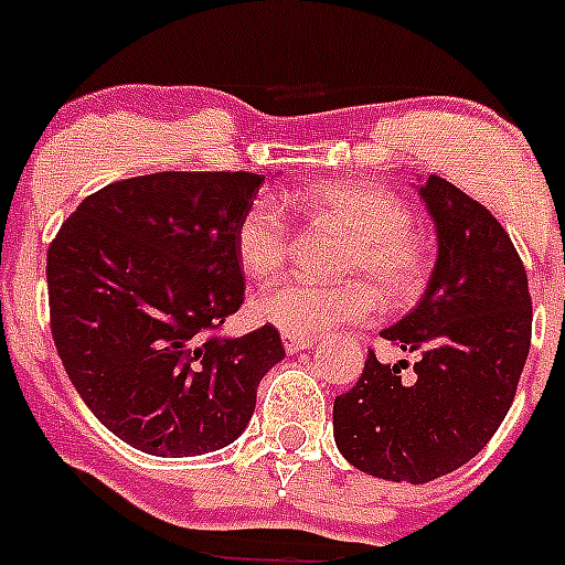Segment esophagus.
Returning a JSON list of instances; mask_svg holds the SVG:
<instances>
[{
    "label": "esophagus",
    "instance_id": "obj_1",
    "mask_svg": "<svg viewBox=\"0 0 565 565\" xmlns=\"http://www.w3.org/2000/svg\"><path fill=\"white\" fill-rule=\"evenodd\" d=\"M282 344H286L288 353H299V350H308V347H313V339H310V335L282 333Z\"/></svg>",
    "mask_w": 565,
    "mask_h": 565
}]
</instances>
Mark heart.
I'll list each match as a JSON object with an SVG mask.
<instances>
[{"mask_svg":"<svg viewBox=\"0 0 565 565\" xmlns=\"http://www.w3.org/2000/svg\"><path fill=\"white\" fill-rule=\"evenodd\" d=\"M297 204L347 232L339 274L361 279H291L257 299L263 322L313 339L339 324L370 322L377 297L390 308H406L426 291L431 255L412 230V210L401 195L372 181H324L297 193ZM291 246L294 230L282 206L257 199L243 210L235 226V255L248 277L277 279L286 271Z\"/></svg>","mask_w":565,"mask_h":565,"instance_id":"heart-1","label":"heart"}]
</instances>
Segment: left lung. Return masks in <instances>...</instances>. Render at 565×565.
<instances>
[{
  "mask_svg": "<svg viewBox=\"0 0 565 565\" xmlns=\"http://www.w3.org/2000/svg\"><path fill=\"white\" fill-rule=\"evenodd\" d=\"M439 255L420 305L384 339L414 355L384 364L370 350L353 390L335 395L339 451L364 473L423 484L462 468L507 417L532 341L526 268L493 212L451 181L420 188Z\"/></svg>",
  "mask_w": 565,
  "mask_h": 565,
  "instance_id": "8db88e82",
  "label": "left lung"
}]
</instances>
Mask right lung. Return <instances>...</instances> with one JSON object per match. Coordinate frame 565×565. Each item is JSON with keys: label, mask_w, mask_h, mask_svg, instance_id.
<instances>
[{"label": "right lung", "mask_w": 565, "mask_h": 565, "mask_svg": "<svg viewBox=\"0 0 565 565\" xmlns=\"http://www.w3.org/2000/svg\"><path fill=\"white\" fill-rule=\"evenodd\" d=\"M263 175L164 170L86 195L46 252L50 330L97 420L153 457L218 451L246 428L286 350L224 335L246 297L235 226Z\"/></svg>", "instance_id": "add662e5"}]
</instances>
